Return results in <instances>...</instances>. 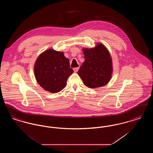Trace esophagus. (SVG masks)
<instances>
[{
    "label": "esophagus",
    "instance_id": "34e87169",
    "mask_svg": "<svg viewBox=\"0 0 153 153\" xmlns=\"http://www.w3.org/2000/svg\"><path fill=\"white\" fill-rule=\"evenodd\" d=\"M79 67L74 68L73 69V71H74V72H77V71H79Z\"/></svg>",
    "mask_w": 153,
    "mask_h": 153
}]
</instances>
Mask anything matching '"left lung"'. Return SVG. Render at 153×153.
Instances as JSON below:
<instances>
[{"mask_svg": "<svg viewBox=\"0 0 153 153\" xmlns=\"http://www.w3.org/2000/svg\"><path fill=\"white\" fill-rule=\"evenodd\" d=\"M85 61L78 71L85 86L90 88L102 87L112 78V60L107 48L97 43L92 48H82Z\"/></svg>", "mask_w": 153, "mask_h": 153, "instance_id": "1", "label": "left lung"}]
</instances>
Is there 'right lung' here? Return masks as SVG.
Returning <instances> with one entry per match:
<instances>
[{"instance_id": "right-lung-1", "label": "right lung", "mask_w": 153, "mask_h": 153, "mask_svg": "<svg viewBox=\"0 0 153 153\" xmlns=\"http://www.w3.org/2000/svg\"><path fill=\"white\" fill-rule=\"evenodd\" d=\"M34 72L37 82L45 91L57 93L66 85L68 78L73 73L69 61L63 51L46 50L36 58Z\"/></svg>"}]
</instances>
